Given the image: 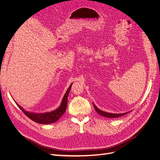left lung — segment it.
I'll list each match as a JSON object with an SVG mask.
<instances>
[{
  "mask_svg": "<svg viewBox=\"0 0 160 160\" xmlns=\"http://www.w3.org/2000/svg\"><path fill=\"white\" fill-rule=\"evenodd\" d=\"M93 107H94V108H95V109H96V111L98 112V113L99 114V115H101L102 116H103V117H108V118H117V117H121V116H122V115H125V114H127V113H128V112L127 113H107V112H105V111H102V110H100V109H99L95 105V104H93Z\"/></svg>",
  "mask_w": 160,
  "mask_h": 160,
  "instance_id": "obj_1",
  "label": "left lung"
}]
</instances>
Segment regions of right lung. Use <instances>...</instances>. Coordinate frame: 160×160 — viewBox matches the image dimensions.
<instances>
[{"instance_id": "right-lung-1", "label": "right lung", "mask_w": 160, "mask_h": 160, "mask_svg": "<svg viewBox=\"0 0 160 160\" xmlns=\"http://www.w3.org/2000/svg\"><path fill=\"white\" fill-rule=\"evenodd\" d=\"M72 84H70V86L68 88L67 91L66 92V93H65L61 102V105L59 106L58 108L52 111L48 112V113H32V112H28L25 111L17 103V105L20 108V109L23 111V113L34 122H36L40 124H44V125H45V124L47 125V124L55 122L58 120L59 118H60L64 113L65 111H66L67 106L68 96L69 92L71 89Z\"/></svg>"}]
</instances>
